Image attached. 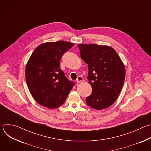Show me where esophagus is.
<instances>
[{"label":"esophagus","mask_w":151,"mask_h":151,"mask_svg":"<svg viewBox=\"0 0 151 151\" xmlns=\"http://www.w3.org/2000/svg\"><path fill=\"white\" fill-rule=\"evenodd\" d=\"M83 78H82V76H79L78 77V78H77V79H76V82H77V83H81V82H83Z\"/></svg>","instance_id":"obj_1"}]
</instances>
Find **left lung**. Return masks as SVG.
Returning a JSON list of instances; mask_svg holds the SVG:
<instances>
[{
	"label": "left lung",
	"instance_id": "obj_1",
	"mask_svg": "<svg viewBox=\"0 0 151 151\" xmlns=\"http://www.w3.org/2000/svg\"><path fill=\"white\" fill-rule=\"evenodd\" d=\"M81 58L88 64V79L93 91L86 97L87 104L97 110L111 106L117 99L124 83L125 66L112 47L79 44Z\"/></svg>",
	"mask_w": 151,
	"mask_h": 151
}]
</instances>
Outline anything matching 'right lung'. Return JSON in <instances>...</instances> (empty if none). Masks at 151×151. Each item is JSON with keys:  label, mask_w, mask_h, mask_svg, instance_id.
<instances>
[{"label": "right lung", "mask_w": 151, "mask_h": 151, "mask_svg": "<svg viewBox=\"0 0 151 151\" xmlns=\"http://www.w3.org/2000/svg\"><path fill=\"white\" fill-rule=\"evenodd\" d=\"M74 44L60 40L39 45L31 55L26 68L29 91L40 105L54 109L63 104L75 85L60 68L62 55Z\"/></svg>", "instance_id": "obj_1"}]
</instances>
